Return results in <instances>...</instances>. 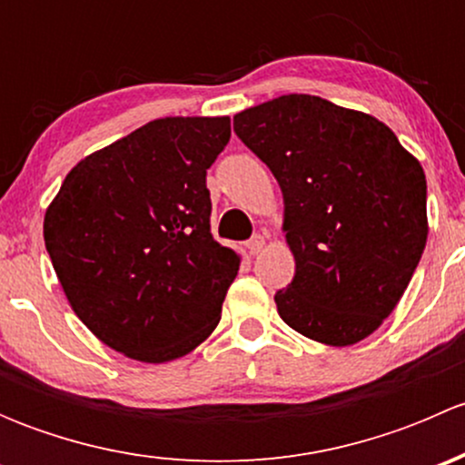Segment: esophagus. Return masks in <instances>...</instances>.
Returning <instances> with one entry per match:
<instances>
[{
  "mask_svg": "<svg viewBox=\"0 0 465 465\" xmlns=\"http://www.w3.org/2000/svg\"><path fill=\"white\" fill-rule=\"evenodd\" d=\"M262 247H265V236H261V233H254V236L247 241V252H250L252 256L261 254Z\"/></svg>",
  "mask_w": 465,
  "mask_h": 465,
  "instance_id": "1",
  "label": "esophagus"
}]
</instances>
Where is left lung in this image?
<instances>
[{"label":"left lung","instance_id":"8db88e82","mask_svg":"<svg viewBox=\"0 0 465 465\" xmlns=\"http://www.w3.org/2000/svg\"><path fill=\"white\" fill-rule=\"evenodd\" d=\"M233 133L283 193L294 279L274 294L281 320L331 346L371 335L428 241L420 163L378 119L308 94L241 112Z\"/></svg>","mask_w":465,"mask_h":465}]
</instances>
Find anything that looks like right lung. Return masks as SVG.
Masks as SVG:
<instances>
[{
  "mask_svg": "<svg viewBox=\"0 0 465 465\" xmlns=\"http://www.w3.org/2000/svg\"><path fill=\"white\" fill-rule=\"evenodd\" d=\"M229 137L227 116L150 121L76 163L46 209L74 312L128 358H182L218 326L241 254L211 233L206 168Z\"/></svg>",
  "mask_w": 465,
  "mask_h": 465,
  "instance_id": "add662e5",
  "label": "right lung"
}]
</instances>
